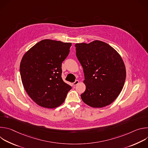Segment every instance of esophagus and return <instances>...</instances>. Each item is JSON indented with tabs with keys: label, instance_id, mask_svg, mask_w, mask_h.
<instances>
[{
	"label": "esophagus",
	"instance_id": "esophagus-1",
	"mask_svg": "<svg viewBox=\"0 0 148 148\" xmlns=\"http://www.w3.org/2000/svg\"><path fill=\"white\" fill-rule=\"evenodd\" d=\"M79 82V81L78 80H76L74 82H73V85L74 86H75L77 85V84H78Z\"/></svg>",
	"mask_w": 148,
	"mask_h": 148
}]
</instances>
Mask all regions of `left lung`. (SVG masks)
<instances>
[{"instance_id": "obj_1", "label": "left lung", "mask_w": 148, "mask_h": 148, "mask_svg": "<svg viewBox=\"0 0 148 148\" xmlns=\"http://www.w3.org/2000/svg\"><path fill=\"white\" fill-rule=\"evenodd\" d=\"M86 86L81 95L83 102L93 108H102L112 103L121 92L126 69L119 54L102 41L75 45Z\"/></svg>"}]
</instances>
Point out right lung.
<instances>
[{
    "instance_id": "obj_1",
    "label": "right lung",
    "mask_w": 148,
    "mask_h": 148,
    "mask_svg": "<svg viewBox=\"0 0 148 148\" xmlns=\"http://www.w3.org/2000/svg\"><path fill=\"white\" fill-rule=\"evenodd\" d=\"M71 43L43 40L23 56L21 79L29 96L40 107L54 108L64 102L71 87L61 78V64L70 52Z\"/></svg>"
}]
</instances>
